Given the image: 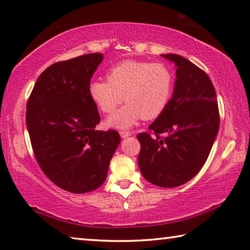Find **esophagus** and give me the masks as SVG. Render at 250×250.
<instances>
[{"label": "esophagus", "instance_id": "esophagus-1", "mask_svg": "<svg viewBox=\"0 0 250 250\" xmlns=\"http://www.w3.org/2000/svg\"><path fill=\"white\" fill-rule=\"evenodd\" d=\"M120 135H121V138H128V137H130V135H132V132H131V131H120Z\"/></svg>", "mask_w": 250, "mask_h": 250}]
</instances>
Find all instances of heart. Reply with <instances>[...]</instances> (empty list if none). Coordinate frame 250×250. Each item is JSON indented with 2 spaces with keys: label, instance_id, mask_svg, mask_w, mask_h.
<instances>
[{
  "label": "heart",
  "instance_id": "heart-1",
  "mask_svg": "<svg viewBox=\"0 0 250 250\" xmlns=\"http://www.w3.org/2000/svg\"><path fill=\"white\" fill-rule=\"evenodd\" d=\"M175 75L162 62L125 60L111 66L107 81L94 80L88 85L92 101L107 115L128 103L108 120L115 128H129L139 121L155 119L166 109L172 96Z\"/></svg>",
  "mask_w": 250,
  "mask_h": 250
}]
</instances>
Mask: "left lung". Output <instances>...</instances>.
<instances>
[{"label": "left lung", "instance_id": "left-lung-1", "mask_svg": "<svg viewBox=\"0 0 250 250\" xmlns=\"http://www.w3.org/2000/svg\"><path fill=\"white\" fill-rule=\"evenodd\" d=\"M177 66L172 97L166 109L137 135L141 174L148 183L178 187L192 179L207 162L219 132L220 113L208 74L178 54H162Z\"/></svg>", "mask_w": 250, "mask_h": 250}]
</instances>
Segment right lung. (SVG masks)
I'll list each match as a JSON object with an SVG mask.
<instances>
[{
  "instance_id": "add662e5",
  "label": "right lung",
  "mask_w": 250,
  "mask_h": 250,
  "mask_svg": "<svg viewBox=\"0 0 250 250\" xmlns=\"http://www.w3.org/2000/svg\"><path fill=\"white\" fill-rule=\"evenodd\" d=\"M103 54L88 53L50 65L27 102L26 125L40 168L59 188L93 191L106 180L120 143L116 130H96L97 106L88 94Z\"/></svg>"
}]
</instances>
